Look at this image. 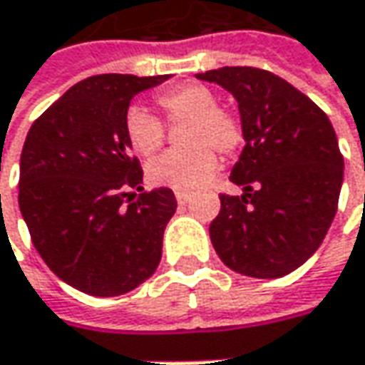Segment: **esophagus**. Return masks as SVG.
Here are the masks:
<instances>
[{"label":"esophagus","instance_id":"34e87169","mask_svg":"<svg viewBox=\"0 0 365 365\" xmlns=\"http://www.w3.org/2000/svg\"><path fill=\"white\" fill-rule=\"evenodd\" d=\"M175 197H176V203L185 205L190 199V192H185V190H176Z\"/></svg>","mask_w":365,"mask_h":365}]
</instances>
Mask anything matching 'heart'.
<instances>
[{
	"mask_svg": "<svg viewBox=\"0 0 365 365\" xmlns=\"http://www.w3.org/2000/svg\"><path fill=\"white\" fill-rule=\"evenodd\" d=\"M156 103L168 123H185L178 135L182 150H173L148 164L150 182L175 190H190L205 185L217 168L221 156L233 154L242 144V128L232 113L217 107V97L199 83L178 85L158 95ZM128 146L140 156L156 154L164 144V128L142 107H130L123 118Z\"/></svg>",
	"mask_w": 365,
	"mask_h": 365,
	"instance_id": "heart-1",
	"label": "heart"
}]
</instances>
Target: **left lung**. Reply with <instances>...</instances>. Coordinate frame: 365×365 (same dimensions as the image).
I'll list each match as a JSON object with an SVG mask.
<instances>
[{
    "mask_svg": "<svg viewBox=\"0 0 365 365\" xmlns=\"http://www.w3.org/2000/svg\"><path fill=\"white\" fill-rule=\"evenodd\" d=\"M237 101L245 146L230 180L242 197L221 195L211 244L233 272L280 278L323 244L337 213L344 156L329 118L284 78L254 66L195 75Z\"/></svg>",
    "mask_w": 365,
    "mask_h": 365,
    "instance_id": "8db88e82",
    "label": "left lung"
}]
</instances>
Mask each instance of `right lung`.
I'll return each instance as SVG.
<instances>
[{
	"label": "right lung",
	"mask_w": 365,
	"mask_h": 365,
	"mask_svg": "<svg viewBox=\"0 0 365 365\" xmlns=\"http://www.w3.org/2000/svg\"><path fill=\"white\" fill-rule=\"evenodd\" d=\"M170 75H97L77 83L32 123L20 158L21 217L61 280L91 297H118L156 272L175 192L144 190L123 135L138 93Z\"/></svg>",
	"instance_id": "obj_1"
}]
</instances>
